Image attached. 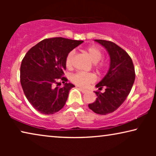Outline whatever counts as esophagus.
<instances>
[{
    "label": "esophagus",
    "instance_id": "esophagus-1",
    "mask_svg": "<svg viewBox=\"0 0 156 156\" xmlns=\"http://www.w3.org/2000/svg\"><path fill=\"white\" fill-rule=\"evenodd\" d=\"M80 89L81 90V91H82V93H85V92H87V89H82V88H81V87H80Z\"/></svg>",
    "mask_w": 156,
    "mask_h": 156
}]
</instances>
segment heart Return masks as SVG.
<instances>
[{
	"instance_id": "b5f03b06",
	"label": "heart",
	"mask_w": 156,
	"mask_h": 156,
	"mask_svg": "<svg viewBox=\"0 0 156 156\" xmlns=\"http://www.w3.org/2000/svg\"><path fill=\"white\" fill-rule=\"evenodd\" d=\"M87 53L88 56L94 63H97L101 60L103 57V52L101 49L95 45L89 46L84 50ZM74 56V52L71 51L68 53L65 59V65L68 69L72 67V59ZM106 65L104 63L99 64L96 66V68L99 72L104 71L106 69ZM96 75L93 73H88L84 72H78L74 74L72 76V81L74 84L81 87H87L91 83L94 82L96 81Z\"/></svg>"
}]
</instances>
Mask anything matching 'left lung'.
<instances>
[{"instance_id":"1","label":"left lung","mask_w":156,"mask_h":156,"mask_svg":"<svg viewBox=\"0 0 156 156\" xmlns=\"http://www.w3.org/2000/svg\"><path fill=\"white\" fill-rule=\"evenodd\" d=\"M104 47L110 56V67L105 76L96 85L99 90L95 91L97 98L89 108L96 114L106 115L116 111L125 101L135 81V69L133 61L124 50L114 42L94 40Z\"/></svg>"}]
</instances>
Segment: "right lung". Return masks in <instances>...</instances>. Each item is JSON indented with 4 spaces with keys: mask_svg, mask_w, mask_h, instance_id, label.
Returning a JSON list of instances; mask_svg holds the SVG:
<instances>
[{
    "mask_svg": "<svg viewBox=\"0 0 156 156\" xmlns=\"http://www.w3.org/2000/svg\"><path fill=\"white\" fill-rule=\"evenodd\" d=\"M82 40L63 37L44 39L30 49L20 65V83L25 97L41 114H53L65 106L69 90L74 87L63 76L68 53ZM62 80L59 88L54 84Z\"/></svg>",
    "mask_w": 156,
    "mask_h": 156,
    "instance_id": "1",
    "label": "right lung"
}]
</instances>
